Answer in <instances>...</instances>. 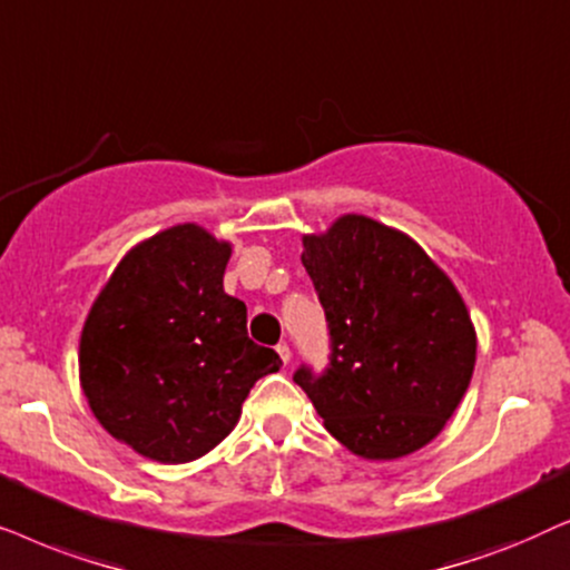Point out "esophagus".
<instances>
[{
	"instance_id": "obj_1",
	"label": "esophagus",
	"mask_w": 570,
	"mask_h": 570,
	"mask_svg": "<svg viewBox=\"0 0 570 570\" xmlns=\"http://www.w3.org/2000/svg\"><path fill=\"white\" fill-rule=\"evenodd\" d=\"M276 352H278L281 362H284V364H289V362H292V348L286 346V344H278V346H276Z\"/></svg>"
}]
</instances>
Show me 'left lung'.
Here are the masks:
<instances>
[{
	"label": "left lung",
	"instance_id": "obj_1",
	"mask_svg": "<svg viewBox=\"0 0 570 570\" xmlns=\"http://www.w3.org/2000/svg\"><path fill=\"white\" fill-rule=\"evenodd\" d=\"M331 333L323 373L294 383L325 430L362 459L389 461L428 445L464 399L476 333L453 281L404 232L341 216L302 239Z\"/></svg>",
	"mask_w": 570,
	"mask_h": 570
}]
</instances>
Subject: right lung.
Masks as SVG:
<instances>
[{
	"label": "right lung",
	"instance_id": "add662e5",
	"mask_svg": "<svg viewBox=\"0 0 570 570\" xmlns=\"http://www.w3.org/2000/svg\"><path fill=\"white\" fill-rule=\"evenodd\" d=\"M229 242L179 224L121 257L80 336V385L104 430L140 456L185 464L216 449L249 389L281 367L224 292Z\"/></svg>",
	"mask_w": 570,
	"mask_h": 570
}]
</instances>
